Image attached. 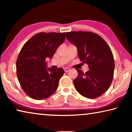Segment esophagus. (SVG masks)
Segmentation results:
<instances>
[{
  "label": "esophagus",
  "mask_w": 132,
  "mask_h": 132,
  "mask_svg": "<svg viewBox=\"0 0 132 132\" xmlns=\"http://www.w3.org/2000/svg\"><path fill=\"white\" fill-rule=\"evenodd\" d=\"M70 70V69H69V68H64V71H65V72H68V71H69Z\"/></svg>",
  "instance_id": "34e87169"
}]
</instances>
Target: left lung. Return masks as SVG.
I'll return each mask as SVG.
<instances>
[{
  "label": "left lung",
  "instance_id": "8db88e82",
  "mask_svg": "<svg viewBox=\"0 0 132 132\" xmlns=\"http://www.w3.org/2000/svg\"><path fill=\"white\" fill-rule=\"evenodd\" d=\"M66 38L76 46L79 59L89 68L86 73L76 69L78 76L73 80L76 90L90 99L100 97L113 80L115 62L110 47L101 37L91 32L71 31L66 32Z\"/></svg>",
  "mask_w": 132,
  "mask_h": 132
}]
</instances>
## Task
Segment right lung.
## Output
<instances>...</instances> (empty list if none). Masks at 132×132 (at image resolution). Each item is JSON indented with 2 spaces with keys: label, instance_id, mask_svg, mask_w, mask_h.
Instances as JSON below:
<instances>
[{
  "label": "right lung",
  "instance_id": "right-lung-1",
  "mask_svg": "<svg viewBox=\"0 0 132 132\" xmlns=\"http://www.w3.org/2000/svg\"><path fill=\"white\" fill-rule=\"evenodd\" d=\"M65 38L64 32H39L22 47L16 62L17 76L21 88L32 99H45L57 90L64 70L47 68L46 59H52Z\"/></svg>",
  "mask_w": 132,
  "mask_h": 132
}]
</instances>
